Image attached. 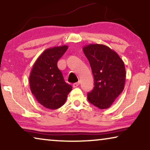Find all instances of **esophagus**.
<instances>
[{"mask_svg": "<svg viewBox=\"0 0 150 150\" xmlns=\"http://www.w3.org/2000/svg\"><path fill=\"white\" fill-rule=\"evenodd\" d=\"M80 85V83L79 82H77V83H75L73 84V87H77L78 86Z\"/></svg>", "mask_w": 150, "mask_h": 150, "instance_id": "esophagus-1", "label": "esophagus"}]
</instances>
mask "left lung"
<instances>
[{"instance_id": "8db88e82", "label": "left lung", "mask_w": 150, "mask_h": 150, "mask_svg": "<svg viewBox=\"0 0 150 150\" xmlns=\"http://www.w3.org/2000/svg\"><path fill=\"white\" fill-rule=\"evenodd\" d=\"M83 50L94 78V87L87 93V99L100 109L109 108L124 89V61L115 51L103 44L87 45Z\"/></svg>"}]
</instances>
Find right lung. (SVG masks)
Returning a JSON list of instances; mask_svg holds the SVG:
<instances>
[{"label":"right lung","instance_id":"right-lung-1","mask_svg":"<svg viewBox=\"0 0 150 150\" xmlns=\"http://www.w3.org/2000/svg\"><path fill=\"white\" fill-rule=\"evenodd\" d=\"M68 46L66 45L45 50L30 71V89L40 104L49 109H57L65 104L72 87L66 83L57 67L59 59Z\"/></svg>","mask_w":150,"mask_h":150}]
</instances>
